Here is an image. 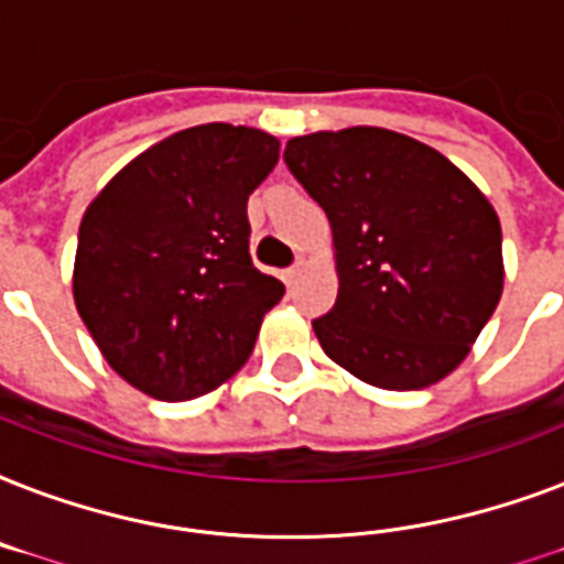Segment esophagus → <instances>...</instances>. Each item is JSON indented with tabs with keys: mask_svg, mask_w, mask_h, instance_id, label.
Wrapping results in <instances>:
<instances>
[{
	"mask_svg": "<svg viewBox=\"0 0 564 564\" xmlns=\"http://www.w3.org/2000/svg\"><path fill=\"white\" fill-rule=\"evenodd\" d=\"M301 260L295 265H290V269H283V283H286V286H295V281H299V274H301Z\"/></svg>",
	"mask_w": 564,
	"mask_h": 564,
	"instance_id": "1",
	"label": "esophagus"
}]
</instances>
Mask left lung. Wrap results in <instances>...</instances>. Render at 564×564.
I'll return each mask as SVG.
<instances>
[{
  "label": "left lung",
  "instance_id": "8db88e82",
  "mask_svg": "<svg viewBox=\"0 0 564 564\" xmlns=\"http://www.w3.org/2000/svg\"><path fill=\"white\" fill-rule=\"evenodd\" d=\"M283 161L334 228L339 295L313 318L327 357L394 392L451 375L503 290L486 195L445 154L386 128L292 137Z\"/></svg>",
  "mask_w": 564,
  "mask_h": 564
}]
</instances>
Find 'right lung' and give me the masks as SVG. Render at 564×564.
<instances>
[{
    "instance_id": "1",
    "label": "right lung",
    "mask_w": 564,
    "mask_h": 564,
    "mask_svg": "<svg viewBox=\"0 0 564 564\" xmlns=\"http://www.w3.org/2000/svg\"><path fill=\"white\" fill-rule=\"evenodd\" d=\"M278 149L257 128H187L134 158L84 213L75 307L140 392L189 401L254 351L283 283L251 260L246 204Z\"/></svg>"
}]
</instances>
